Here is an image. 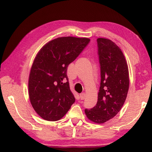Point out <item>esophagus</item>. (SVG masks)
Segmentation results:
<instances>
[{
  "instance_id": "esophagus-1",
  "label": "esophagus",
  "mask_w": 152,
  "mask_h": 152,
  "mask_svg": "<svg viewBox=\"0 0 152 152\" xmlns=\"http://www.w3.org/2000/svg\"><path fill=\"white\" fill-rule=\"evenodd\" d=\"M86 94L85 92H82V93L80 94V98L81 100H84L86 98Z\"/></svg>"
}]
</instances>
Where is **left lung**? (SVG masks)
Masks as SVG:
<instances>
[{
    "label": "left lung",
    "instance_id": "1",
    "mask_svg": "<svg viewBox=\"0 0 152 152\" xmlns=\"http://www.w3.org/2000/svg\"><path fill=\"white\" fill-rule=\"evenodd\" d=\"M101 65V86L95 106L84 112L92 122L101 124L114 117L121 109L129 87L127 61L119 46L106 38H98Z\"/></svg>",
    "mask_w": 152,
    "mask_h": 152
}]
</instances>
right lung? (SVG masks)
I'll return each instance as SVG.
<instances>
[{
    "label": "right lung",
    "instance_id": "add662e5",
    "mask_svg": "<svg viewBox=\"0 0 152 152\" xmlns=\"http://www.w3.org/2000/svg\"><path fill=\"white\" fill-rule=\"evenodd\" d=\"M90 40L86 37H58L38 51L30 70L28 88L31 104L42 119L58 121L75 102L67 68Z\"/></svg>",
    "mask_w": 152,
    "mask_h": 152
}]
</instances>
